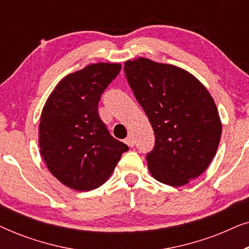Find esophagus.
Here are the masks:
<instances>
[{
    "label": "esophagus",
    "instance_id": "esophagus-1",
    "mask_svg": "<svg viewBox=\"0 0 249 249\" xmlns=\"http://www.w3.org/2000/svg\"><path fill=\"white\" fill-rule=\"evenodd\" d=\"M124 142L129 146V147H134V145H135V139H134V137H132L131 135H129L128 137L124 139Z\"/></svg>",
    "mask_w": 249,
    "mask_h": 249
}]
</instances>
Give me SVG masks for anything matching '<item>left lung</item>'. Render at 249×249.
<instances>
[{"label":"left lung","mask_w":249,"mask_h":249,"mask_svg":"<svg viewBox=\"0 0 249 249\" xmlns=\"http://www.w3.org/2000/svg\"><path fill=\"white\" fill-rule=\"evenodd\" d=\"M124 69L154 130L149 171L165 185H186L205 171L219 146L222 124L214 100L181 68L138 57Z\"/></svg>","instance_id":"8db88e82"}]
</instances>
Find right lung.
<instances>
[{"label":"right lung","instance_id":"obj_1","mask_svg":"<svg viewBox=\"0 0 249 249\" xmlns=\"http://www.w3.org/2000/svg\"><path fill=\"white\" fill-rule=\"evenodd\" d=\"M121 64L94 63L64 77L44 105L40 155L50 172L71 189L93 190L107 181L129 147L112 137L98 102Z\"/></svg>","mask_w":249,"mask_h":249}]
</instances>
